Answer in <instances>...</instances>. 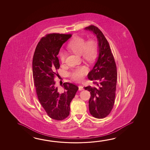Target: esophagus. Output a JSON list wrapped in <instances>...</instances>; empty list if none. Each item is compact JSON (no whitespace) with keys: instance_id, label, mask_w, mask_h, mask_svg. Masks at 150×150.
Instances as JSON below:
<instances>
[{"instance_id":"1","label":"esophagus","mask_w":150,"mask_h":150,"mask_svg":"<svg viewBox=\"0 0 150 150\" xmlns=\"http://www.w3.org/2000/svg\"><path fill=\"white\" fill-rule=\"evenodd\" d=\"M84 88H83V87L81 86V85H79V91H82V90H83Z\"/></svg>"}]
</instances>
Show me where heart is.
I'll return each instance as SVG.
<instances>
[{
	"mask_svg": "<svg viewBox=\"0 0 150 150\" xmlns=\"http://www.w3.org/2000/svg\"><path fill=\"white\" fill-rule=\"evenodd\" d=\"M68 47L72 52L79 55H81L84 59L88 62L94 61L98 55V45L94 40H90L86 42L84 38L76 36L71 40ZM58 55L61 62L64 63L66 59V52L62 50ZM87 73L88 69L86 66H81L72 69L69 74L71 78L75 81H81Z\"/></svg>",
	"mask_w": 150,
	"mask_h": 150,
	"instance_id": "obj_1",
	"label": "heart"
}]
</instances>
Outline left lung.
Returning a JSON list of instances; mask_svg holds the SVG:
<instances>
[{"mask_svg":"<svg viewBox=\"0 0 150 150\" xmlns=\"http://www.w3.org/2000/svg\"><path fill=\"white\" fill-rule=\"evenodd\" d=\"M85 29L96 36L99 54L93 69L88 74V79L94 81L97 87L84 88L91 93L88 102L91 114L95 118H104L110 113L115 102L117 77L115 62L109 43L100 29L94 25Z\"/></svg>","mask_w":150,"mask_h":150,"instance_id":"obj_1","label":"left lung"}]
</instances>
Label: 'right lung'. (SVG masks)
I'll return each instance as SVG.
<instances>
[{
  "label": "right lung",
  "mask_w": 150,
  "mask_h": 150,
  "mask_svg": "<svg viewBox=\"0 0 150 150\" xmlns=\"http://www.w3.org/2000/svg\"><path fill=\"white\" fill-rule=\"evenodd\" d=\"M71 35L50 34L37 44L33 59V76L38 100L50 118L60 121L69 114L70 104L79 87L64 83L63 92L56 86L54 80L60 67L57 56L64 43Z\"/></svg>",
  "instance_id": "1"
}]
</instances>
